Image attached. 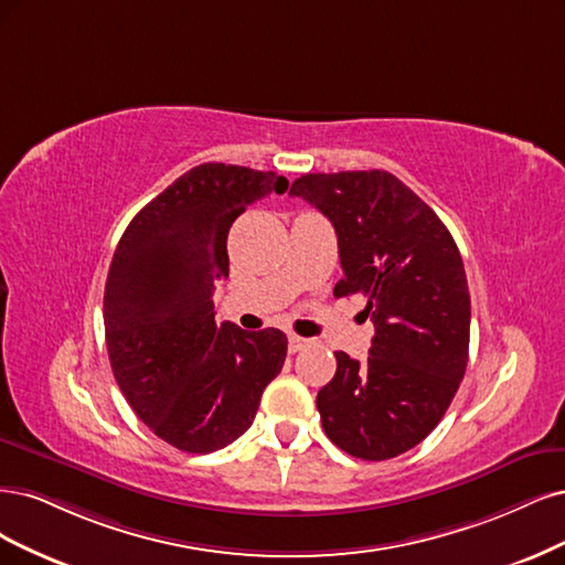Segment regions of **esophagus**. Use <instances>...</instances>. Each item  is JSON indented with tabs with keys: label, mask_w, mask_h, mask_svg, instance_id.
I'll return each instance as SVG.
<instances>
[{
	"label": "esophagus",
	"mask_w": 565,
	"mask_h": 565,
	"mask_svg": "<svg viewBox=\"0 0 565 565\" xmlns=\"http://www.w3.org/2000/svg\"><path fill=\"white\" fill-rule=\"evenodd\" d=\"M309 344V340L307 338H300V335H288V352H300V350H305Z\"/></svg>",
	"instance_id": "obj_1"
}]
</instances>
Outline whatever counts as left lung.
<instances>
[{
  "mask_svg": "<svg viewBox=\"0 0 565 565\" xmlns=\"http://www.w3.org/2000/svg\"><path fill=\"white\" fill-rule=\"evenodd\" d=\"M290 194L333 223L344 275L333 296L361 294L375 326L366 361L335 354L317 394L323 431L354 458H396L439 425L465 377L471 302L460 250L387 171L307 173Z\"/></svg>",
  "mask_w": 565,
  "mask_h": 565,
  "instance_id": "obj_1",
  "label": "left lung"
}]
</instances>
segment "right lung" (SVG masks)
Instances as JSON below:
<instances>
[{
    "mask_svg": "<svg viewBox=\"0 0 565 565\" xmlns=\"http://www.w3.org/2000/svg\"><path fill=\"white\" fill-rule=\"evenodd\" d=\"M286 188L271 171L199 163L140 209L117 244L103 298L110 366L134 413L178 450L239 439L284 366L286 335L217 323L213 290L230 275L232 223Z\"/></svg>",
    "mask_w": 565,
    "mask_h": 565,
    "instance_id": "right-lung-1",
    "label": "right lung"
}]
</instances>
